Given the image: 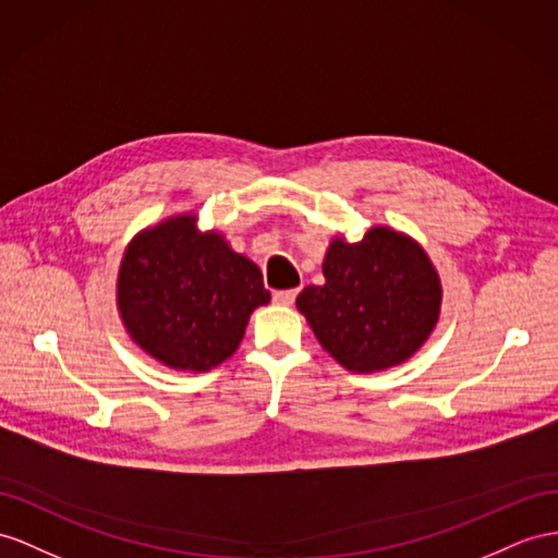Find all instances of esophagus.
Instances as JSON below:
<instances>
[{
  "instance_id": "esophagus-1",
  "label": "esophagus",
  "mask_w": 558,
  "mask_h": 558,
  "mask_svg": "<svg viewBox=\"0 0 558 558\" xmlns=\"http://www.w3.org/2000/svg\"><path fill=\"white\" fill-rule=\"evenodd\" d=\"M296 299V290H276L274 292V302L282 304V306H292Z\"/></svg>"
}]
</instances>
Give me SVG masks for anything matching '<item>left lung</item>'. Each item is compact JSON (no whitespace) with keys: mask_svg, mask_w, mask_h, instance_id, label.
Segmentation results:
<instances>
[{"mask_svg":"<svg viewBox=\"0 0 558 558\" xmlns=\"http://www.w3.org/2000/svg\"><path fill=\"white\" fill-rule=\"evenodd\" d=\"M325 284L296 296L325 351L355 373L403 363L432 335L440 282L426 252L391 228H369L363 240H335L323 264Z\"/></svg>","mask_w":558,"mask_h":558,"instance_id":"left-lung-1","label":"left lung"}]
</instances>
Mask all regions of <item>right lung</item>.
Here are the masks:
<instances>
[{"label": "right lung", "instance_id": "1", "mask_svg": "<svg viewBox=\"0 0 558 558\" xmlns=\"http://www.w3.org/2000/svg\"><path fill=\"white\" fill-rule=\"evenodd\" d=\"M270 302L262 270L195 217L167 219L126 250L118 306L126 332L169 367L205 369L231 355L250 313Z\"/></svg>", "mask_w": 558, "mask_h": 558}]
</instances>
